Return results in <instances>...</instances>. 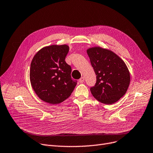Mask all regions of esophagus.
Returning a JSON list of instances; mask_svg holds the SVG:
<instances>
[{
    "instance_id": "esophagus-1",
    "label": "esophagus",
    "mask_w": 153,
    "mask_h": 153,
    "mask_svg": "<svg viewBox=\"0 0 153 153\" xmlns=\"http://www.w3.org/2000/svg\"><path fill=\"white\" fill-rule=\"evenodd\" d=\"M79 81L80 83L84 82V77H81L79 79Z\"/></svg>"
}]
</instances>
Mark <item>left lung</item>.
Instances as JSON below:
<instances>
[{"label": "left lung", "instance_id": "1", "mask_svg": "<svg viewBox=\"0 0 153 153\" xmlns=\"http://www.w3.org/2000/svg\"><path fill=\"white\" fill-rule=\"evenodd\" d=\"M97 75V82L90 88L94 98L101 103L113 104L126 94L131 77L123 60L110 50L100 47L87 50Z\"/></svg>", "mask_w": 153, "mask_h": 153}]
</instances>
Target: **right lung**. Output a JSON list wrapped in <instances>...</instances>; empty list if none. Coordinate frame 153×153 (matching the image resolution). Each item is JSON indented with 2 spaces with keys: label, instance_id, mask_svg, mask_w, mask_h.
<instances>
[{
  "label": "right lung",
  "instance_id": "1",
  "mask_svg": "<svg viewBox=\"0 0 153 153\" xmlns=\"http://www.w3.org/2000/svg\"><path fill=\"white\" fill-rule=\"evenodd\" d=\"M69 50L67 45H50L39 50L31 61V86L38 97L48 103H62L77 84L71 76V67L65 61Z\"/></svg>",
  "mask_w": 153,
  "mask_h": 153
}]
</instances>
